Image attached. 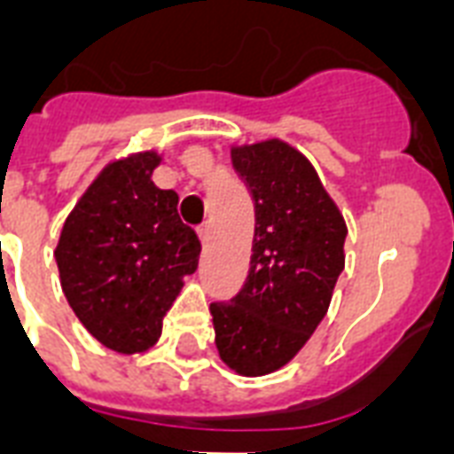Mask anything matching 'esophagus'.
I'll return each instance as SVG.
<instances>
[{
  "label": "esophagus",
  "instance_id": "1",
  "mask_svg": "<svg viewBox=\"0 0 454 454\" xmlns=\"http://www.w3.org/2000/svg\"><path fill=\"white\" fill-rule=\"evenodd\" d=\"M200 240H202V245H205V247H209V245H212V226H209V223H205V226L200 228Z\"/></svg>",
  "mask_w": 454,
  "mask_h": 454
}]
</instances>
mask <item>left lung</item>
Returning <instances> with one entry per match:
<instances>
[{
    "mask_svg": "<svg viewBox=\"0 0 454 454\" xmlns=\"http://www.w3.org/2000/svg\"><path fill=\"white\" fill-rule=\"evenodd\" d=\"M231 160L254 200V242L242 290L209 310L221 360L262 377L287 365L330 309L348 231L313 164L290 144L238 145Z\"/></svg>",
    "mask_w": 454,
    "mask_h": 454,
    "instance_id": "obj_1",
    "label": "left lung"
}]
</instances>
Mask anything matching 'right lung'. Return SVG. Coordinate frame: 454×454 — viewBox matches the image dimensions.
<instances>
[{
    "label": "right lung",
    "mask_w": 454,
    "mask_h": 454,
    "mask_svg": "<svg viewBox=\"0 0 454 454\" xmlns=\"http://www.w3.org/2000/svg\"><path fill=\"white\" fill-rule=\"evenodd\" d=\"M155 151L110 162L60 231V287L80 323L117 353H144L195 273L198 235L178 216V195L153 184Z\"/></svg>",
    "instance_id": "add662e5"
}]
</instances>
